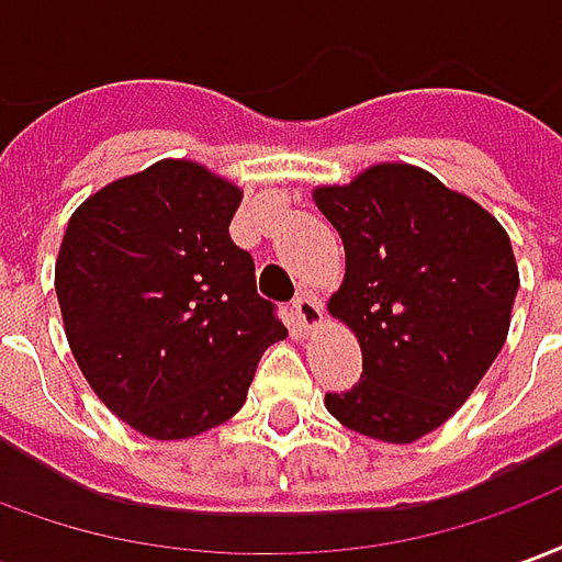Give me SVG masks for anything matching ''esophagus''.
Returning <instances> with one entry per match:
<instances>
[{
	"label": "esophagus",
	"instance_id": "1",
	"mask_svg": "<svg viewBox=\"0 0 562 562\" xmlns=\"http://www.w3.org/2000/svg\"><path fill=\"white\" fill-rule=\"evenodd\" d=\"M292 310L301 330H316L322 325V304H318L313 294H301L292 304Z\"/></svg>",
	"mask_w": 562,
	"mask_h": 562
}]
</instances>
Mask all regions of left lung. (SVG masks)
<instances>
[{
	"label": "left lung",
	"mask_w": 562,
	"mask_h": 562,
	"mask_svg": "<svg viewBox=\"0 0 562 562\" xmlns=\"http://www.w3.org/2000/svg\"><path fill=\"white\" fill-rule=\"evenodd\" d=\"M313 201L346 249L328 313L364 355L361 379L325 406L355 434L415 442L458 413L506 342L520 282L506 228L406 161L318 186Z\"/></svg>",
	"instance_id": "1"
}]
</instances>
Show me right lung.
Segmentation results:
<instances>
[{
	"instance_id": "obj_1",
	"label": "right lung",
	"mask_w": 562,
	"mask_h": 562,
	"mask_svg": "<svg viewBox=\"0 0 562 562\" xmlns=\"http://www.w3.org/2000/svg\"><path fill=\"white\" fill-rule=\"evenodd\" d=\"M240 198L198 161L161 159L68 220L56 258L68 346L99 401L149 439L228 422L289 334L228 234Z\"/></svg>"
}]
</instances>
